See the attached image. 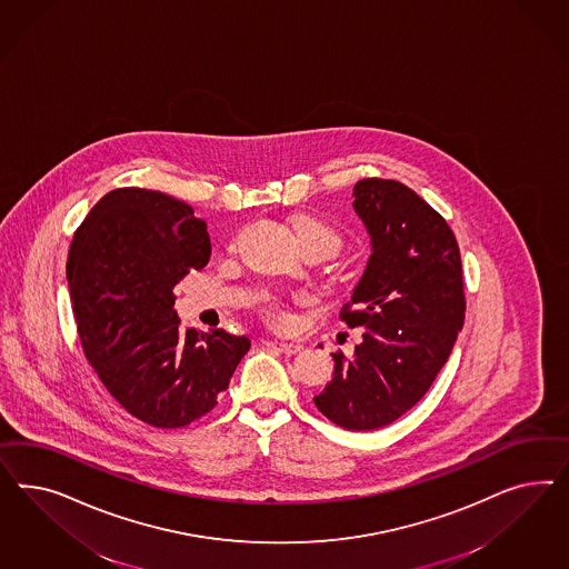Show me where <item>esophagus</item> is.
I'll return each mask as SVG.
<instances>
[{"label":"esophagus","mask_w":569,"mask_h":569,"mask_svg":"<svg viewBox=\"0 0 569 569\" xmlns=\"http://www.w3.org/2000/svg\"><path fill=\"white\" fill-rule=\"evenodd\" d=\"M264 346H269V348H273L277 352H283V355H288V357H292V355H298L300 350H302V346L292 345V342H277V340H267Z\"/></svg>","instance_id":"1"}]
</instances>
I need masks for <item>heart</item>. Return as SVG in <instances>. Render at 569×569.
<instances>
[{
  "instance_id": "1",
  "label": "heart",
  "mask_w": 569,
  "mask_h": 569,
  "mask_svg": "<svg viewBox=\"0 0 569 569\" xmlns=\"http://www.w3.org/2000/svg\"><path fill=\"white\" fill-rule=\"evenodd\" d=\"M293 229H296V236H298V240H300L302 246H305V243H323V246H328L333 254H336V252L340 250V246H342L340 233H338L331 224L321 221V219H312V217L298 219V221L293 223ZM264 312H267L269 321L276 323V326L283 328V326L290 323V312H288V309H286L281 302H277V300L269 302Z\"/></svg>"
}]
</instances>
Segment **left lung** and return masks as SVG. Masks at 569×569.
<instances>
[{"instance_id":"left-lung-1","label":"left lung","mask_w":569,"mask_h":569,"mask_svg":"<svg viewBox=\"0 0 569 569\" xmlns=\"http://www.w3.org/2000/svg\"><path fill=\"white\" fill-rule=\"evenodd\" d=\"M352 207L371 257L340 319L362 328L355 355L333 352V378L315 397L346 430H378L415 407L448 361L466 319L463 269L447 221L411 188L361 179Z\"/></svg>"}]
</instances>
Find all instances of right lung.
I'll return each mask as SVG.
<instances>
[{
  "label": "right lung",
  "instance_id": "add662e5",
  "mask_svg": "<svg viewBox=\"0 0 569 569\" xmlns=\"http://www.w3.org/2000/svg\"><path fill=\"white\" fill-rule=\"evenodd\" d=\"M210 238L193 208L162 191H108L70 243L77 331L106 390L154 428H183L214 409L246 336L179 328L172 288L207 267Z\"/></svg>",
  "mask_w": 569,
  "mask_h": 569
}]
</instances>
